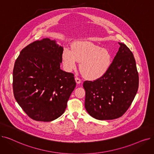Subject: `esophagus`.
<instances>
[{
  "label": "esophagus",
  "instance_id": "1",
  "mask_svg": "<svg viewBox=\"0 0 154 154\" xmlns=\"http://www.w3.org/2000/svg\"><path fill=\"white\" fill-rule=\"evenodd\" d=\"M75 82H76L77 84H80V83H81V79H80V78L76 77L75 78Z\"/></svg>",
  "mask_w": 154,
  "mask_h": 154
}]
</instances>
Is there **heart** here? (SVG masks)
I'll return each mask as SVG.
<instances>
[{"mask_svg": "<svg viewBox=\"0 0 154 154\" xmlns=\"http://www.w3.org/2000/svg\"><path fill=\"white\" fill-rule=\"evenodd\" d=\"M64 67L71 71L80 62V70L84 77L95 80L103 75L111 63L109 51L89 42H78L72 45V50L65 48L62 55Z\"/></svg>", "mask_w": 154, "mask_h": 154, "instance_id": "obj_1", "label": "heart"}]
</instances>
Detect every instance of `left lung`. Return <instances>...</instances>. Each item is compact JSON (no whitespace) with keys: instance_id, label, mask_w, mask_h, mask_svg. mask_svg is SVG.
Wrapping results in <instances>:
<instances>
[{"instance_id":"obj_1","label":"left lung","mask_w":154,"mask_h":154,"mask_svg":"<svg viewBox=\"0 0 154 154\" xmlns=\"http://www.w3.org/2000/svg\"><path fill=\"white\" fill-rule=\"evenodd\" d=\"M119 44V51L106 74L83 84L85 109L96 119L112 120L122 116L138 91L139 73L134 55L125 44Z\"/></svg>"}]
</instances>
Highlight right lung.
Instances as JSON below:
<instances>
[{
    "instance_id": "obj_1",
    "label": "right lung",
    "mask_w": 154,
    "mask_h": 154,
    "mask_svg": "<svg viewBox=\"0 0 154 154\" xmlns=\"http://www.w3.org/2000/svg\"><path fill=\"white\" fill-rule=\"evenodd\" d=\"M63 48L55 40H36L21 51L13 70V92L32 119L50 122L62 116L76 82L60 69Z\"/></svg>"
}]
</instances>
